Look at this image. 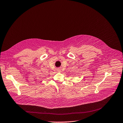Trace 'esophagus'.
I'll use <instances>...</instances> for the list:
<instances>
[{
	"instance_id": "esophagus-1",
	"label": "esophagus",
	"mask_w": 123,
	"mask_h": 123,
	"mask_svg": "<svg viewBox=\"0 0 123 123\" xmlns=\"http://www.w3.org/2000/svg\"><path fill=\"white\" fill-rule=\"evenodd\" d=\"M61 69L60 68H58V69H57V70H58V71H61Z\"/></svg>"
}]
</instances>
